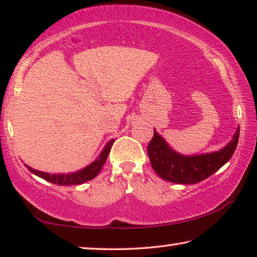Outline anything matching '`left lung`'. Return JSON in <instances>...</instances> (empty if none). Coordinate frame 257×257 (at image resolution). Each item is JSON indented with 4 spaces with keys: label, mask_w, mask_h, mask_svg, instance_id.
<instances>
[{
    "label": "left lung",
    "mask_w": 257,
    "mask_h": 257,
    "mask_svg": "<svg viewBox=\"0 0 257 257\" xmlns=\"http://www.w3.org/2000/svg\"><path fill=\"white\" fill-rule=\"evenodd\" d=\"M239 131L240 128H236L232 140L220 151L186 156L171 149L154 130L147 154L154 171L162 179L176 184H197L214 175L231 159L238 145Z\"/></svg>",
    "instance_id": "left-lung-1"
}]
</instances>
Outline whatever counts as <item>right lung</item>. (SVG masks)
I'll return each instance as SVG.
<instances>
[{
  "instance_id": "obj_1",
  "label": "right lung",
  "mask_w": 257,
  "mask_h": 257,
  "mask_svg": "<svg viewBox=\"0 0 257 257\" xmlns=\"http://www.w3.org/2000/svg\"><path fill=\"white\" fill-rule=\"evenodd\" d=\"M113 142H115V140L113 139L110 140L108 144L105 145L103 151L101 152L100 155H98L97 159L94 161L93 163H90L88 167L79 170V171H77V172L66 173V175L65 173L50 175V173L38 171V170L31 168V167H29V165H26V164L25 165L31 172L34 173V175H37L38 177H40V178H42V179L49 181V183L61 185V186H63V185H79V184L86 183V181H88V180H92L93 178H95V177L98 175V172L101 171L102 167H103L105 163L106 157H108V155H109L110 149H111Z\"/></svg>"
}]
</instances>
